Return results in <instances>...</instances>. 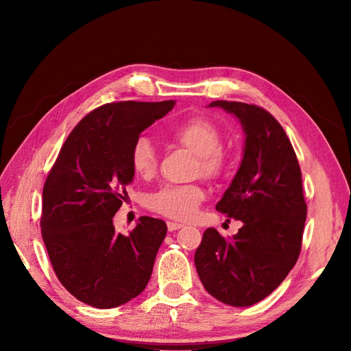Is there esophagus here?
I'll return each instance as SVG.
<instances>
[{"instance_id":"1","label":"esophagus","mask_w":351,"mask_h":351,"mask_svg":"<svg viewBox=\"0 0 351 351\" xmlns=\"http://www.w3.org/2000/svg\"><path fill=\"white\" fill-rule=\"evenodd\" d=\"M166 225H168V230L169 232H173V230H178V229L183 228L182 223H176V222H168Z\"/></svg>"}]
</instances>
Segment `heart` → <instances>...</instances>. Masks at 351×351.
<instances>
[{
    "instance_id": "1",
    "label": "heart",
    "mask_w": 351,
    "mask_h": 351,
    "mask_svg": "<svg viewBox=\"0 0 351 351\" xmlns=\"http://www.w3.org/2000/svg\"><path fill=\"white\" fill-rule=\"evenodd\" d=\"M172 138L199 158L200 172L209 179L222 176L226 171V155L220 151L222 134L208 118H191L178 125ZM132 168L141 178H151L158 169V152L154 142L141 136L132 147ZM205 199V192L196 185L163 186L149 197V208L166 217L175 220L192 219L199 205Z\"/></svg>"
}]
</instances>
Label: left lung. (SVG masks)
Instances as JSON below:
<instances>
[{"label": "left lung", "instance_id": "obj_1", "mask_svg": "<svg viewBox=\"0 0 351 351\" xmlns=\"http://www.w3.org/2000/svg\"><path fill=\"white\" fill-rule=\"evenodd\" d=\"M209 106L232 114L243 129L241 166L216 205L243 226L230 241L206 229L195 266L215 299L247 307L267 298L299 259L307 215L302 172L285 129L267 110L229 101Z\"/></svg>", "mask_w": 351, "mask_h": 351}]
</instances>
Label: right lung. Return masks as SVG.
<instances>
[{
    "mask_svg": "<svg viewBox=\"0 0 351 351\" xmlns=\"http://www.w3.org/2000/svg\"><path fill=\"white\" fill-rule=\"evenodd\" d=\"M173 106L123 101L92 110L72 129L45 180L41 232L49 261L62 286L92 307L125 304L151 279L166 223L142 216L125 236L114 216L135 176V142Z\"/></svg>",
    "mask_w": 351,
    "mask_h": 351,
    "instance_id": "1",
    "label": "right lung"
}]
</instances>
